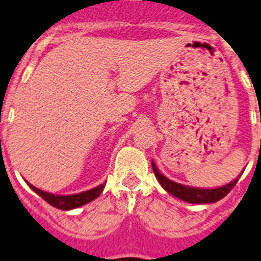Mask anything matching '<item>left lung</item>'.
<instances>
[{
	"label": "left lung",
	"mask_w": 261,
	"mask_h": 261,
	"mask_svg": "<svg viewBox=\"0 0 261 261\" xmlns=\"http://www.w3.org/2000/svg\"><path fill=\"white\" fill-rule=\"evenodd\" d=\"M151 167H153V171L155 174V177L158 179L159 184L167 191L168 193H171L172 196L177 197V199L183 200L186 202H190V204H211V202H216L218 200L223 199L230 191L234 188V186L238 183L239 176H237L232 181H230L229 184L226 186L218 187V188H212V190H204V188H193V187L183 186V184L175 183V181L170 180L165 175H162L158 171L156 166L154 165V162H151Z\"/></svg>",
	"instance_id": "left-lung-1"
}]
</instances>
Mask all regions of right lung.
Returning a JSON list of instances; mask_svg holds the SVG:
<instances>
[{
    "mask_svg": "<svg viewBox=\"0 0 261 261\" xmlns=\"http://www.w3.org/2000/svg\"><path fill=\"white\" fill-rule=\"evenodd\" d=\"M30 188H31L34 192L38 193L40 196L41 199L45 200L49 205L55 206L57 209H61V211H70V209H75V208H80L82 205L87 204V202L93 201L98 197L102 191L105 190V186L106 183L100 184V186L95 187L93 190H89V191H85V192H81L77 193V195H66V196H62V195H53V193H48L44 192V191L39 190L36 187H34L32 184H30Z\"/></svg>",
    "mask_w": 261,
    "mask_h": 261,
    "instance_id": "obj_1",
    "label": "right lung"
}]
</instances>
